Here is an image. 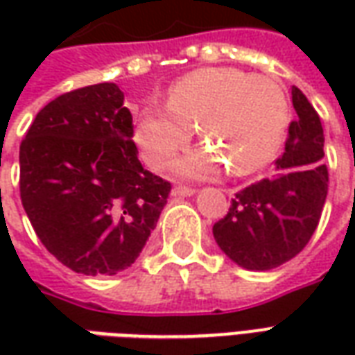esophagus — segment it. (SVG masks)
<instances>
[{
	"mask_svg": "<svg viewBox=\"0 0 355 355\" xmlns=\"http://www.w3.org/2000/svg\"><path fill=\"white\" fill-rule=\"evenodd\" d=\"M196 192L192 186H184V184H178L173 188V196H184V198H188V196H192V193Z\"/></svg>",
	"mask_w": 355,
	"mask_h": 355,
	"instance_id": "obj_1",
	"label": "esophagus"
}]
</instances>
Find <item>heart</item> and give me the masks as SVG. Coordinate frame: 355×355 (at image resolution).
Instances as JSON below:
<instances>
[{
	"label": "heart",
	"mask_w": 355,
	"mask_h": 355,
	"mask_svg": "<svg viewBox=\"0 0 355 355\" xmlns=\"http://www.w3.org/2000/svg\"><path fill=\"white\" fill-rule=\"evenodd\" d=\"M287 117V96L274 78L239 68H201L171 85L167 104L140 112L135 140L148 165L163 169L200 127L214 152L188 154L178 162L180 173L203 177L223 159L234 175H251L275 155Z\"/></svg>",
	"instance_id": "1"
}]
</instances>
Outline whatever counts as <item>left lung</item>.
Wrapping results in <instances>:
<instances>
[{"instance_id": "8db88e82", "label": "left lung", "mask_w": 355, "mask_h": 355, "mask_svg": "<svg viewBox=\"0 0 355 355\" xmlns=\"http://www.w3.org/2000/svg\"><path fill=\"white\" fill-rule=\"evenodd\" d=\"M297 119L289 125L277 173L236 193L213 236L226 257L247 270H272L297 257L318 228L329 190L323 127L304 93L293 85Z\"/></svg>"}]
</instances>
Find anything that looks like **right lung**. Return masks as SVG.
<instances>
[{
	"label": "right lung",
	"mask_w": 355,
	"mask_h": 355,
	"mask_svg": "<svg viewBox=\"0 0 355 355\" xmlns=\"http://www.w3.org/2000/svg\"><path fill=\"white\" fill-rule=\"evenodd\" d=\"M116 83L76 89L40 110L20 142V200L64 266L116 275L139 259L171 182L142 167Z\"/></svg>",
	"instance_id": "right-lung-1"
}]
</instances>
